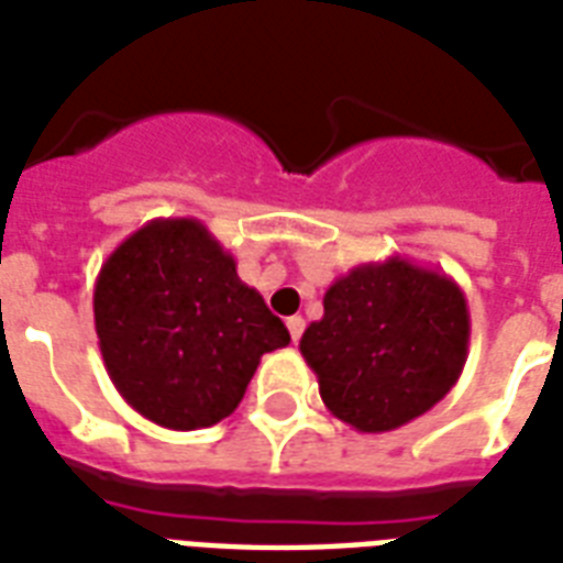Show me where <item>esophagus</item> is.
<instances>
[{"mask_svg": "<svg viewBox=\"0 0 563 563\" xmlns=\"http://www.w3.org/2000/svg\"><path fill=\"white\" fill-rule=\"evenodd\" d=\"M286 328H289V336L291 342H298L300 333H303V328H307V321L300 319V316H291L289 321H286Z\"/></svg>", "mask_w": 563, "mask_h": 563, "instance_id": "34e87169", "label": "esophagus"}]
</instances>
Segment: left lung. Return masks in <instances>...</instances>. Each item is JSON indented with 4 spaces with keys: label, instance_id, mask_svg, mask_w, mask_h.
I'll use <instances>...</instances> for the list:
<instances>
[{
    "label": "left lung",
    "instance_id": "left-lung-1",
    "mask_svg": "<svg viewBox=\"0 0 563 563\" xmlns=\"http://www.w3.org/2000/svg\"><path fill=\"white\" fill-rule=\"evenodd\" d=\"M470 351L463 289L405 256L363 263L324 291L300 336L321 401L360 434H384L449 396Z\"/></svg>",
    "mask_w": 563,
    "mask_h": 563
}]
</instances>
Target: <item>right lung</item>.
I'll return each mask as SVG.
<instances>
[{
    "mask_svg": "<svg viewBox=\"0 0 563 563\" xmlns=\"http://www.w3.org/2000/svg\"><path fill=\"white\" fill-rule=\"evenodd\" d=\"M93 328L123 401L170 431L227 419L263 354L289 345L286 324L197 218H153L109 253Z\"/></svg>",
    "mask_w": 563,
    "mask_h": 563,
    "instance_id": "right-lung-1",
    "label": "right lung"
}]
</instances>
